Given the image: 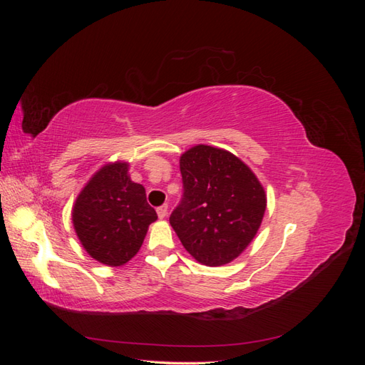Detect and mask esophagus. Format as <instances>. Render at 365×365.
<instances>
[{"label":"esophagus","instance_id":"obj_1","mask_svg":"<svg viewBox=\"0 0 365 365\" xmlns=\"http://www.w3.org/2000/svg\"><path fill=\"white\" fill-rule=\"evenodd\" d=\"M168 212H169L168 204H164V205H161V207L157 208V213H158V217H160V219H164L165 216H168Z\"/></svg>","mask_w":365,"mask_h":365}]
</instances>
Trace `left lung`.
Listing matches in <instances>:
<instances>
[{"label": "left lung", "mask_w": 365, "mask_h": 365, "mask_svg": "<svg viewBox=\"0 0 365 365\" xmlns=\"http://www.w3.org/2000/svg\"><path fill=\"white\" fill-rule=\"evenodd\" d=\"M184 193L170 225L189 254L207 267L240 256L267 210L263 185L233 153L205 145L180 158Z\"/></svg>", "instance_id": "1"}]
</instances>
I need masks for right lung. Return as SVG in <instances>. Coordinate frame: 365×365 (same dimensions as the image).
<instances>
[{"mask_svg":"<svg viewBox=\"0 0 365 365\" xmlns=\"http://www.w3.org/2000/svg\"><path fill=\"white\" fill-rule=\"evenodd\" d=\"M129 164H105L86 182L73 207L82 247L108 267H121L138 252L148 228L158 219L141 184L130 181Z\"/></svg>","mask_w":365,"mask_h":365,"instance_id":"1","label":"right lung"}]
</instances>
